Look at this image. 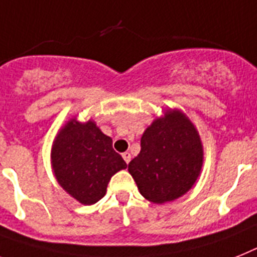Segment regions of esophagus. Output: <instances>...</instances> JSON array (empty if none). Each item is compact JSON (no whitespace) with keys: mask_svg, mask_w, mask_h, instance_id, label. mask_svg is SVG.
I'll return each mask as SVG.
<instances>
[{"mask_svg":"<svg viewBox=\"0 0 257 257\" xmlns=\"http://www.w3.org/2000/svg\"><path fill=\"white\" fill-rule=\"evenodd\" d=\"M122 158H124V161L126 162V163H129V162H131V158H132V157H131V153L125 152L124 154H122Z\"/></svg>","mask_w":257,"mask_h":257,"instance_id":"esophagus-1","label":"esophagus"}]
</instances>
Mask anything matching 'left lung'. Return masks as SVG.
Wrapping results in <instances>:
<instances>
[{
	"label": "left lung",
	"mask_w": 257,
	"mask_h": 257,
	"mask_svg": "<svg viewBox=\"0 0 257 257\" xmlns=\"http://www.w3.org/2000/svg\"><path fill=\"white\" fill-rule=\"evenodd\" d=\"M204 150L197 129L179 109L155 118L141 137V152L129 174L146 200L163 204L182 197L197 180Z\"/></svg>",
	"instance_id": "8db88e82"
}]
</instances>
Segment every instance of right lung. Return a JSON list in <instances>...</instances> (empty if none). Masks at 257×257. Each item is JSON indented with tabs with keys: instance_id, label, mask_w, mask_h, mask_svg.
<instances>
[{
	"instance_id": "add662e5",
	"label": "right lung",
	"mask_w": 257,
	"mask_h": 257,
	"mask_svg": "<svg viewBox=\"0 0 257 257\" xmlns=\"http://www.w3.org/2000/svg\"><path fill=\"white\" fill-rule=\"evenodd\" d=\"M52 169L59 184L83 205H92L105 195L116 172L126 169L121 155L91 120L70 118L52 146Z\"/></svg>"
}]
</instances>
